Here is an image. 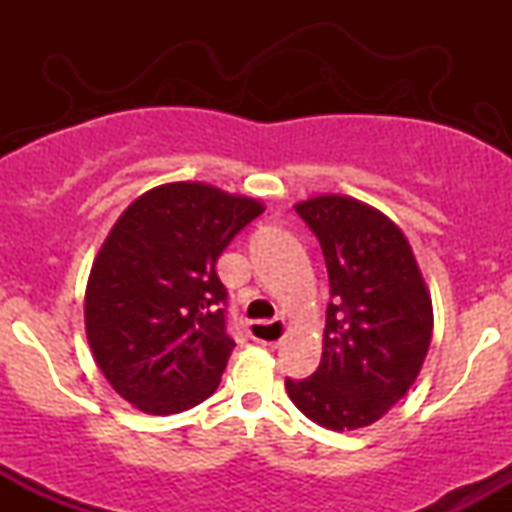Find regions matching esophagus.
Here are the masks:
<instances>
[{
    "label": "esophagus",
    "instance_id": "34e87169",
    "mask_svg": "<svg viewBox=\"0 0 512 512\" xmlns=\"http://www.w3.org/2000/svg\"><path fill=\"white\" fill-rule=\"evenodd\" d=\"M248 332L257 344L274 346L276 349L286 337V322L281 320V317H274L272 322H250Z\"/></svg>",
    "mask_w": 512,
    "mask_h": 512
}]
</instances>
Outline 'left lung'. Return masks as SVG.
I'll list each match as a JSON object with an SVG mask.
<instances>
[{
	"label": "left lung",
	"mask_w": 512,
	"mask_h": 512,
	"mask_svg": "<svg viewBox=\"0 0 512 512\" xmlns=\"http://www.w3.org/2000/svg\"><path fill=\"white\" fill-rule=\"evenodd\" d=\"M320 240L330 296L322 361L286 378L291 402L330 431L375 424L409 392L431 346V293L409 240L383 211L344 195L296 204Z\"/></svg>",
	"instance_id": "left-lung-1"
}]
</instances>
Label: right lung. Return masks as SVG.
<instances>
[{
    "label": "right lung",
    "instance_id": "right-lung-1",
    "mask_svg": "<svg viewBox=\"0 0 512 512\" xmlns=\"http://www.w3.org/2000/svg\"><path fill=\"white\" fill-rule=\"evenodd\" d=\"M264 211L207 182H168L122 211L91 267L86 337L113 390L146 414L214 395L233 342L216 260Z\"/></svg>",
    "mask_w": 512,
    "mask_h": 512
}]
</instances>
